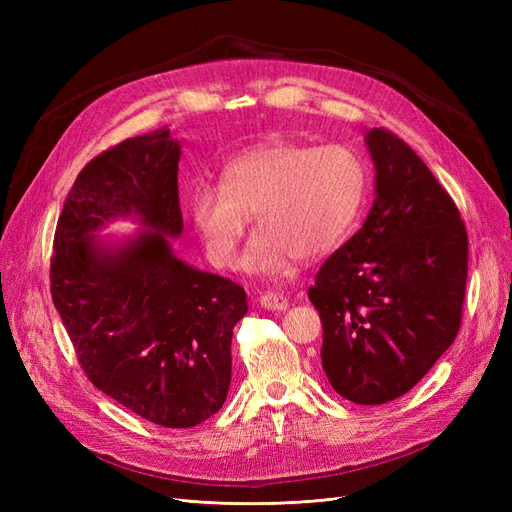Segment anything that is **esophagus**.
I'll list each match as a JSON object with an SVG mask.
<instances>
[{"label":"esophagus","mask_w":512,"mask_h":512,"mask_svg":"<svg viewBox=\"0 0 512 512\" xmlns=\"http://www.w3.org/2000/svg\"><path fill=\"white\" fill-rule=\"evenodd\" d=\"M258 303L265 307V309H271V312H284V309L288 307V299L284 297V294H280V292L260 294Z\"/></svg>","instance_id":"esophagus-1"}]
</instances>
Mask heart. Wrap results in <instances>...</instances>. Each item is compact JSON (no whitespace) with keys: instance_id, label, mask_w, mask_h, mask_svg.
Segmentation results:
<instances>
[{"instance_id":"heart-1","label":"heart","mask_w":512,"mask_h":512,"mask_svg":"<svg viewBox=\"0 0 512 512\" xmlns=\"http://www.w3.org/2000/svg\"><path fill=\"white\" fill-rule=\"evenodd\" d=\"M365 198V170L342 145L275 143L243 153L220 188L192 196V220L215 267L235 265L250 215L256 235L241 258L250 273H277L288 260H316L344 241Z\"/></svg>"}]
</instances>
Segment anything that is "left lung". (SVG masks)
Returning <instances> with one entry per match:
<instances>
[{
  "instance_id": "1",
  "label": "left lung",
  "mask_w": 512,
  "mask_h": 512,
  "mask_svg": "<svg viewBox=\"0 0 512 512\" xmlns=\"http://www.w3.org/2000/svg\"><path fill=\"white\" fill-rule=\"evenodd\" d=\"M376 200L307 297L322 322V369L363 406L408 393L455 342L468 282V232L455 200L408 143L369 130Z\"/></svg>"
}]
</instances>
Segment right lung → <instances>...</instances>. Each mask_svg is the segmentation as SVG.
I'll return each instance as SVG.
<instances>
[{
    "instance_id": "add662e5",
    "label": "right lung",
    "mask_w": 512,
    "mask_h": 512,
    "mask_svg": "<svg viewBox=\"0 0 512 512\" xmlns=\"http://www.w3.org/2000/svg\"><path fill=\"white\" fill-rule=\"evenodd\" d=\"M179 156L166 128L102 151L72 185L51 256L53 303L89 382L170 429L224 406L232 329L247 312L239 284L170 250L183 230ZM119 214H136L150 230L104 248L93 232Z\"/></svg>"
}]
</instances>
